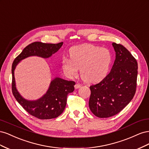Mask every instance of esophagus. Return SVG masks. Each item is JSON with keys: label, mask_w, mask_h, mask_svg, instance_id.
Masks as SVG:
<instances>
[{"label": "esophagus", "mask_w": 149, "mask_h": 149, "mask_svg": "<svg viewBox=\"0 0 149 149\" xmlns=\"http://www.w3.org/2000/svg\"><path fill=\"white\" fill-rule=\"evenodd\" d=\"M81 87V85L80 84H76L74 85V88L75 89H78V88H79Z\"/></svg>", "instance_id": "esophagus-1"}]
</instances>
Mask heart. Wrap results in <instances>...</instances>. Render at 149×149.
Wrapping results in <instances>:
<instances>
[{
  "label": "heart",
  "instance_id": "obj_1",
  "mask_svg": "<svg viewBox=\"0 0 149 149\" xmlns=\"http://www.w3.org/2000/svg\"><path fill=\"white\" fill-rule=\"evenodd\" d=\"M71 59L64 58L62 66L65 73L73 77L81 69V76L86 83H95L104 78L112 61L107 48L93 45L76 46L71 50Z\"/></svg>",
  "mask_w": 149,
  "mask_h": 149
}]
</instances>
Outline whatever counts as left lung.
I'll list each match as a JSON object with an SVG mask.
<instances>
[{"label":"left lung","mask_w":149,"mask_h":149,"mask_svg":"<svg viewBox=\"0 0 149 149\" xmlns=\"http://www.w3.org/2000/svg\"><path fill=\"white\" fill-rule=\"evenodd\" d=\"M116 60L110 73L99 83L91 85L89 109L96 117L106 118L123 110L136 91L137 62L123 45L112 43Z\"/></svg>","instance_id":"1"}]
</instances>
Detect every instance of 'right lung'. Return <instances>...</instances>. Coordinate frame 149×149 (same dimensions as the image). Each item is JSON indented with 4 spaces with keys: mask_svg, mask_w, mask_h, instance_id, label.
Wrapping results in <instances>:
<instances>
[{
    "mask_svg": "<svg viewBox=\"0 0 149 149\" xmlns=\"http://www.w3.org/2000/svg\"><path fill=\"white\" fill-rule=\"evenodd\" d=\"M63 42L53 44L36 42L26 46L13 61L12 66L13 95L17 102L29 113L40 119L56 118L62 114L66 105L67 96L73 92L75 82L56 78L51 81L46 94L36 101H29L22 97L15 86L14 70L19 63L31 56H37L44 58L50 57L58 51Z\"/></svg>",
    "mask_w": 149,
    "mask_h": 149,
    "instance_id": "right-lung-1",
    "label": "right lung"
}]
</instances>
